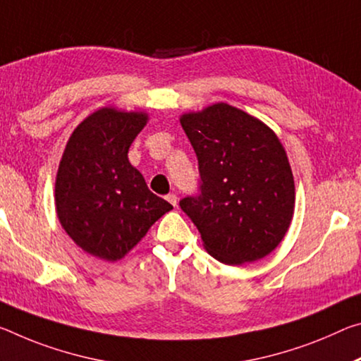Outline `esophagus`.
Returning <instances> with one entry per match:
<instances>
[{
    "label": "esophagus",
    "instance_id": "1",
    "mask_svg": "<svg viewBox=\"0 0 361 361\" xmlns=\"http://www.w3.org/2000/svg\"><path fill=\"white\" fill-rule=\"evenodd\" d=\"M165 199H167V201H169L171 205H173V207H176V204H178V197H176V194H173V192H170L169 196L165 197Z\"/></svg>",
    "mask_w": 361,
    "mask_h": 361
}]
</instances>
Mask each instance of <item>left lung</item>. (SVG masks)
I'll list each match as a JSON object with an SVG mask.
<instances>
[{"instance_id":"8db88e82","label":"left lung","mask_w":361,"mask_h":361,"mask_svg":"<svg viewBox=\"0 0 361 361\" xmlns=\"http://www.w3.org/2000/svg\"><path fill=\"white\" fill-rule=\"evenodd\" d=\"M199 164V194L180 207L207 252L226 265L260 260L278 247L294 215L288 156L271 128L226 102L183 114Z\"/></svg>"}]
</instances>
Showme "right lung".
I'll return each mask as SVG.
<instances>
[{
    "mask_svg": "<svg viewBox=\"0 0 361 361\" xmlns=\"http://www.w3.org/2000/svg\"><path fill=\"white\" fill-rule=\"evenodd\" d=\"M145 112L102 107L73 130L56 176V212L78 247L116 262L173 207L149 191L128 160Z\"/></svg>",
    "mask_w": 361,
    "mask_h": 361,
    "instance_id": "1",
    "label": "right lung"
}]
</instances>
